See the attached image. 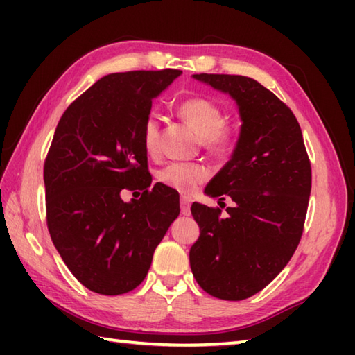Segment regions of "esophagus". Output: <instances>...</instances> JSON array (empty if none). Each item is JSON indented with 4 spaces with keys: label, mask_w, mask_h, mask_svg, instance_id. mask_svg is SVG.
<instances>
[{
    "label": "esophagus",
    "mask_w": 355,
    "mask_h": 355,
    "mask_svg": "<svg viewBox=\"0 0 355 355\" xmlns=\"http://www.w3.org/2000/svg\"><path fill=\"white\" fill-rule=\"evenodd\" d=\"M180 208H182L183 216L191 214V199H189V197L182 196V200H180Z\"/></svg>",
    "instance_id": "1"
}]
</instances>
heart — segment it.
Instances as JSON below:
<instances>
[{"label":"heart","instance_id":"obj_1","mask_svg":"<svg viewBox=\"0 0 355 355\" xmlns=\"http://www.w3.org/2000/svg\"><path fill=\"white\" fill-rule=\"evenodd\" d=\"M180 117L191 123L200 135L202 146L211 152H224L233 141L232 130L227 127L220 106L207 97H189L178 105ZM142 142L147 153L159 152V117L150 114L142 127ZM209 171L199 163H169L156 173L159 183L183 194H191L197 184L207 180Z\"/></svg>","mask_w":355,"mask_h":355}]
</instances>
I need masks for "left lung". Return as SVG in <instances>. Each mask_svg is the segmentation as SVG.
Returning a JSON list of instances; mask_svg holds the SVG:
<instances>
[{"mask_svg": "<svg viewBox=\"0 0 355 355\" xmlns=\"http://www.w3.org/2000/svg\"><path fill=\"white\" fill-rule=\"evenodd\" d=\"M236 101L241 131L228 163L205 194L236 203L222 209L194 202L200 236L191 271L208 294L243 300L261 291L290 261L304 232L311 167L302 131L284 101L241 75H192Z\"/></svg>", "mask_w": 355, "mask_h": 355, "instance_id": "obj_1", "label": "left lung"}]
</instances>
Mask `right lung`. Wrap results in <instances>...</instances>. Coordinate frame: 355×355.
<instances>
[{
  "label": "right lung",
  "mask_w": 355,
  "mask_h": 355,
  "mask_svg": "<svg viewBox=\"0 0 355 355\" xmlns=\"http://www.w3.org/2000/svg\"><path fill=\"white\" fill-rule=\"evenodd\" d=\"M182 70H137L98 80L59 120L44 164L46 225L70 272L105 296L146 279L156 245L180 214V196L150 189L142 127L152 100ZM122 189H141L123 202Z\"/></svg>",
  "instance_id": "1"
}]
</instances>
